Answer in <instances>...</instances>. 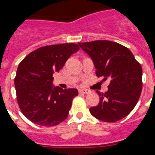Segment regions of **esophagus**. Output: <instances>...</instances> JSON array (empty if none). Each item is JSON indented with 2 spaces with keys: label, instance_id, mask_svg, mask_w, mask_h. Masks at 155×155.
I'll list each match as a JSON object with an SVG mask.
<instances>
[{
  "label": "esophagus",
  "instance_id": "obj_1",
  "mask_svg": "<svg viewBox=\"0 0 155 155\" xmlns=\"http://www.w3.org/2000/svg\"><path fill=\"white\" fill-rule=\"evenodd\" d=\"M79 92L80 93H84V94H87V93H89L90 90L86 89V88H81V89L79 90Z\"/></svg>",
  "mask_w": 155,
  "mask_h": 155
}]
</instances>
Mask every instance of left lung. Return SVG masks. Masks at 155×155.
<instances>
[{
	"instance_id": "1",
	"label": "left lung",
	"mask_w": 155,
	"mask_h": 155,
	"mask_svg": "<svg viewBox=\"0 0 155 155\" xmlns=\"http://www.w3.org/2000/svg\"><path fill=\"white\" fill-rule=\"evenodd\" d=\"M94 63L96 75L109 79L108 91L100 96L98 105L90 108L94 117L115 122L125 117L137 104L142 88V69L127 47L108 40L79 42Z\"/></svg>"
}]
</instances>
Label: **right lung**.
<instances>
[{
  "label": "right lung",
  "mask_w": 155,
  "mask_h": 155,
  "mask_svg": "<svg viewBox=\"0 0 155 155\" xmlns=\"http://www.w3.org/2000/svg\"><path fill=\"white\" fill-rule=\"evenodd\" d=\"M79 49L75 43L46 46L30 53L19 63L14 79L17 101L30 121L50 127L68 117L78 90L54 87L53 74Z\"/></svg>",
  "instance_id": "right-lung-1"
}]
</instances>
